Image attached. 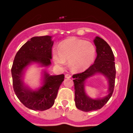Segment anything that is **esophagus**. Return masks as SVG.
Returning a JSON list of instances; mask_svg holds the SVG:
<instances>
[{
  "label": "esophagus",
  "mask_w": 133,
  "mask_h": 133,
  "mask_svg": "<svg viewBox=\"0 0 133 133\" xmlns=\"http://www.w3.org/2000/svg\"><path fill=\"white\" fill-rule=\"evenodd\" d=\"M71 77V76L69 74H65V78H70Z\"/></svg>",
  "instance_id": "34e87169"
}]
</instances>
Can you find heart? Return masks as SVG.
Listing matches in <instances>:
<instances>
[{
  "mask_svg": "<svg viewBox=\"0 0 133 133\" xmlns=\"http://www.w3.org/2000/svg\"><path fill=\"white\" fill-rule=\"evenodd\" d=\"M96 48L91 42L71 37L62 42L58 51L54 50L53 58L59 67H64L69 61L71 69L74 71L88 69L94 62Z\"/></svg>",
  "mask_w": 133,
  "mask_h": 133,
  "instance_id": "b5f03b06",
  "label": "heart"
}]
</instances>
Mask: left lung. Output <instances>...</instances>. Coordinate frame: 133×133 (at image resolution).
<instances>
[{
    "instance_id": "1",
    "label": "left lung",
    "mask_w": 133,
    "mask_h": 133,
    "mask_svg": "<svg viewBox=\"0 0 133 133\" xmlns=\"http://www.w3.org/2000/svg\"><path fill=\"white\" fill-rule=\"evenodd\" d=\"M94 43L97 53L94 64L85 71L73 75L75 105L78 109L85 112L102 108L111 97L115 88L116 68L112 49L106 42L99 37H95ZM96 74L104 75L108 79V95L102 99H91L86 95L85 91V80Z\"/></svg>"
}]
</instances>
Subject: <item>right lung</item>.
Masks as SVG:
<instances>
[{"label":"right lung","mask_w":133,"mask_h":133,"mask_svg":"<svg viewBox=\"0 0 133 133\" xmlns=\"http://www.w3.org/2000/svg\"><path fill=\"white\" fill-rule=\"evenodd\" d=\"M53 42L51 36L33 37L21 47L13 60L11 75L14 91L26 108L34 111H44L53 106L64 80V75H50L44 71L43 85L37 90L29 89L24 83V74L28 65L33 62L41 66L51 65Z\"/></svg>","instance_id":"1"}]
</instances>
